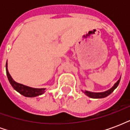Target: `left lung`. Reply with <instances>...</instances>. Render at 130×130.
<instances>
[{
	"mask_svg": "<svg viewBox=\"0 0 130 130\" xmlns=\"http://www.w3.org/2000/svg\"><path fill=\"white\" fill-rule=\"evenodd\" d=\"M120 78L118 79V81L115 84L114 86H113L111 88H110L109 90H106V91H104V92H102V93H93V92H90V91H87V90H85V91H83V92H84L86 95L91 98L99 99V98H106V97H107L108 95H110V94H111V93L118 87V86L119 83H120Z\"/></svg>",
	"mask_w": 130,
	"mask_h": 130,
	"instance_id": "8db88e82",
	"label": "left lung"
}]
</instances>
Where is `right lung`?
Returning <instances> with one entry per match:
<instances>
[{
    "instance_id": "right-lung-1",
    "label": "right lung",
    "mask_w": 130,
    "mask_h": 130,
    "mask_svg": "<svg viewBox=\"0 0 130 130\" xmlns=\"http://www.w3.org/2000/svg\"><path fill=\"white\" fill-rule=\"evenodd\" d=\"M5 68H6V73H7V78H8L10 84L12 85V86L14 88V90H17L22 95L28 97V98H34V97L41 95L45 92L46 88H34L28 87L25 85L21 84H19L17 82H14L12 78V76H10L8 70H7V62H6Z\"/></svg>"
}]
</instances>
